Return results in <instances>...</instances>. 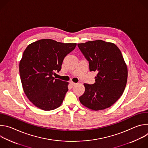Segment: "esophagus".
<instances>
[{"label": "esophagus", "mask_w": 148, "mask_h": 148, "mask_svg": "<svg viewBox=\"0 0 148 148\" xmlns=\"http://www.w3.org/2000/svg\"><path fill=\"white\" fill-rule=\"evenodd\" d=\"M70 84H71V86H75V85H77V84L76 83H75V82H70Z\"/></svg>", "instance_id": "obj_1"}]
</instances>
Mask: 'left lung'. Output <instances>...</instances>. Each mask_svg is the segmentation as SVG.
<instances>
[{
  "instance_id": "1",
  "label": "left lung",
  "mask_w": 148,
  "mask_h": 148,
  "mask_svg": "<svg viewBox=\"0 0 148 148\" xmlns=\"http://www.w3.org/2000/svg\"><path fill=\"white\" fill-rule=\"evenodd\" d=\"M78 46L89 61L90 70L97 73L94 84H84L80 102L94 111L110 107L121 97L127 82L128 68L121 51L114 43L101 40Z\"/></svg>"
}]
</instances>
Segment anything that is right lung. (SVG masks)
Instances as JSON below:
<instances>
[{
  "label": "right lung",
  "instance_id": "1",
  "mask_svg": "<svg viewBox=\"0 0 148 148\" xmlns=\"http://www.w3.org/2000/svg\"><path fill=\"white\" fill-rule=\"evenodd\" d=\"M76 45L44 38L24 51L19 63L21 82L26 95L37 108L50 111L61 106L69 83L53 75L61 70L63 60Z\"/></svg>",
  "mask_w": 148,
  "mask_h": 148
}]
</instances>
